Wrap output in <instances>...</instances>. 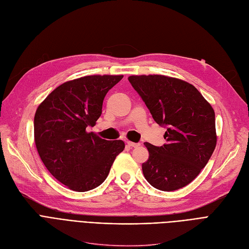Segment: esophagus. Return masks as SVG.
I'll return each mask as SVG.
<instances>
[{"mask_svg": "<svg viewBox=\"0 0 249 249\" xmlns=\"http://www.w3.org/2000/svg\"><path fill=\"white\" fill-rule=\"evenodd\" d=\"M127 145L130 146V148H139L141 144L136 143V142H127Z\"/></svg>", "mask_w": 249, "mask_h": 249, "instance_id": "esophagus-1", "label": "esophagus"}]
</instances>
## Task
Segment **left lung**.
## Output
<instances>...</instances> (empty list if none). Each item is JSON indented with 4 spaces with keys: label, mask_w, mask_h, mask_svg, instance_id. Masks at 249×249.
Masks as SVG:
<instances>
[{
    "label": "left lung",
    "mask_w": 249,
    "mask_h": 249,
    "mask_svg": "<svg viewBox=\"0 0 249 249\" xmlns=\"http://www.w3.org/2000/svg\"><path fill=\"white\" fill-rule=\"evenodd\" d=\"M137 91L159 125L167 127L166 143L145 142L149 159L142 163L145 179L161 191L189 185L205 167L216 145L213 107L190 83L163 75L130 76Z\"/></svg>",
    "instance_id": "8db88e82"
}]
</instances>
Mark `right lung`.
<instances>
[{
  "mask_svg": "<svg viewBox=\"0 0 249 249\" xmlns=\"http://www.w3.org/2000/svg\"><path fill=\"white\" fill-rule=\"evenodd\" d=\"M122 75H92L64 82L39 105L34 120L36 151L46 168L70 190L86 192L107 178L123 141L87 132L101 115L107 91Z\"/></svg>",
  "mask_w": 249,
  "mask_h": 249,
  "instance_id": "right-lung-1",
  "label": "right lung"
}]
</instances>
